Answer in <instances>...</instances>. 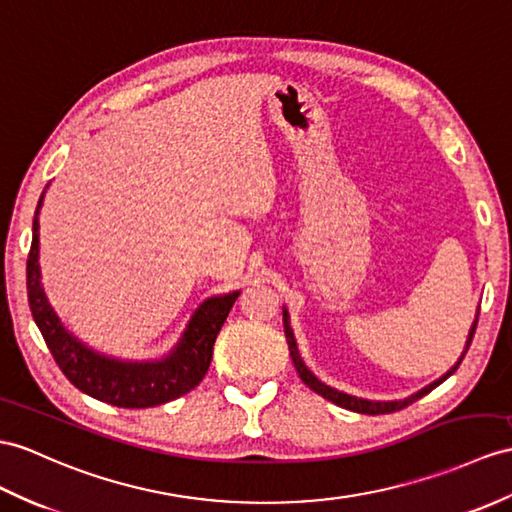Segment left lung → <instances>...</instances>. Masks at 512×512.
I'll list each match as a JSON object with an SVG mask.
<instances>
[{
    "mask_svg": "<svg viewBox=\"0 0 512 512\" xmlns=\"http://www.w3.org/2000/svg\"><path fill=\"white\" fill-rule=\"evenodd\" d=\"M478 315H480V306H478V313H476V319H473L471 328H469V334H467V343H465V350L463 354H460V358L456 360V363L447 369L443 376L439 380L430 382L428 386H423L421 391L413 393L404 397V400H391V402H380V400H363V397H356V395H350V393H343L339 389H332V386H328L326 382H321L313 371H310L306 367V363L302 360V356H299V350H297V341H295V334H293V328H291V317H289V310H286V306L282 308V317H284V334H286V343H289V352H291V358H293V365L299 373V378H302V382L308 386V389H313L317 395L326 397L328 402L341 406V408H347V410H354V413H363V415H386V413H395V410H402L406 408L408 404L417 402L419 397L428 395L432 389H436L441 382H445L447 378L452 376V373L458 369V365L463 363V358L469 350L471 345V339H473V332H476V326H478Z\"/></svg>",
    "mask_w": 512,
    "mask_h": 512,
    "instance_id": "left-lung-1",
    "label": "left lung"
}]
</instances>
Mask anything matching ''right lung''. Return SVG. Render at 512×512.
<instances>
[{"mask_svg": "<svg viewBox=\"0 0 512 512\" xmlns=\"http://www.w3.org/2000/svg\"><path fill=\"white\" fill-rule=\"evenodd\" d=\"M45 191L32 221L28 302L34 323L39 326L60 371L82 393L119 408L158 406L195 389L206 376L217 334L241 291L208 297L206 302L199 304L186 323L180 341L162 358L123 360L93 350L67 330L43 291L39 265V213Z\"/></svg>", "mask_w": 512, "mask_h": 512, "instance_id": "obj_1", "label": "right lung"}]
</instances>
